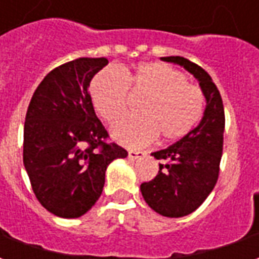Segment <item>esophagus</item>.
Listing matches in <instances>:
<instances>
[{
  "mask_svg": "<svg viewBox=\"0 0 259 259\" xmlns=\"http://www.w3.org/2000/svg\"><path fill=\"white\" fill-rule=\"evenodd\" d=\"M144 151H135V150H130L129 151V158L130 159H137V158L144 157Z\"/></svg>",
  "mask_w": 259,
  "mask_h": 259,
  "instance_id": "1",
  "label": "esophagus"
}]
</instances>
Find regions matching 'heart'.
<instances>
[{"label":"heart","mask_w":259,"mask_h":259,"mask_svg":"<svg viewBox=\"0 0 259 259\" xmlns=\"http://www.w3.org/2000/svg\"><path fill=\"white\" fill-rule=\"evenodd\" d=\"M129 90L144 96L137 116L122 118L113 124L111 135L130 147L144 146L157 136L162 141L183 139L200 122L205 96L198 85L187 83L178 69L159 62H144L133 70L102 69L90 85L91 102L107 122L122 116L127 108Z\"/></svg>","instance_id":"obj_1"}]
</instances>
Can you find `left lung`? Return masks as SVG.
I'll return each mask as SVG.
<instances>
[{"label": "left lung", "instance_id": "1", "mask_svg": "<svg viewBox=\"0 0 259 259\" xmlns=\"http://www.w3.org/2000/svg\"><path fill=\"white\" fill-rule=\"evenodd\" d=\"M161 59L189 70L198 80L206 100L204 116L197 127L168 148L152 152L162 163L157 176L140 186L150 208L162 217L180 218L194 212L217 185L223 150L225 109L218 87L201 66L183 57Z\"/></svg>", "mask_w": 259, "mask_h": 259}]
</instances>
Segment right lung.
<instances>
[{"label": "right lung", "instance_id": "right-lung-1", "mask_svg": "<svg viewBox=\"0 0 259 259\" xmlns=\"http://www.w3.org/2000/svg\"><path fill=\"white\" fill-rule=\"evenodd\" d=\"M107 58H77L51 70L31 97L23 130V163L47 211L79 218L102 193L105 170L127 151L108 143L89 93Z\"/></svg>", "mask_w": 259, "mask_h": 259}]
</instances>
